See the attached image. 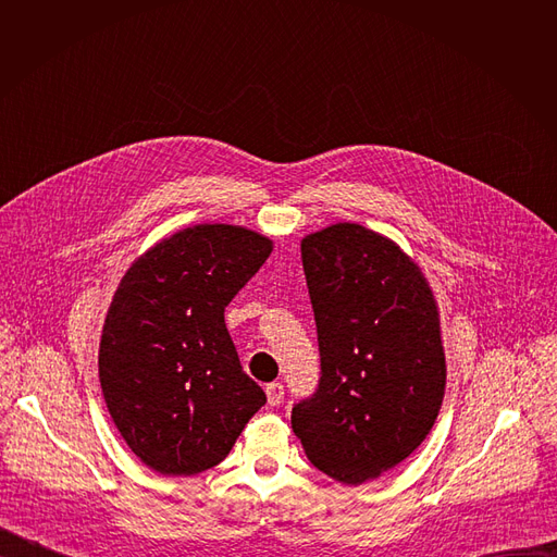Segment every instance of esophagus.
Here are the masks:
<instances>
[{"instance_id":"1","label":"esophagus","mask_w":557,"mask_h":557,"mask_svg":"<svg viewBox=\"0 0 557 557\" xmlns=\"http://www.w3.org/2000/svg\"><path fill=\"white\" fill-rule=\"evenodd\" d=\"M267 399H269V406H280L284 401V385L282 383H269L267 385Z\"/></svg>"}]
</instances>
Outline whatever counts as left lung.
I'll return each instance as SVG.
<instances>
[{"label":"left lung","instance_id":"left-lung-1","mask_svg":"<svg viewBox=\"0 0 557 557\" xmlns=\"http://www.w3.org/2000/svg\"><path fill=\"white\" fill-rule=\"evenodd\" d=\"M322 376L290 425L308 460L361 485L430 434L445 394L438 308L421 269L387 237L339 222L301 240Z\"/></svg>","mask_w":557,"mask_h":557}]
</instances>
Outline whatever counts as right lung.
Instances as JSON below:
<instances>
[{
    "label": "right lung",
    "mask_w": 557,
    "mask_h": 557,
    "mask_svg": "<svg viewBox=\"0 0 557 557\" xmlns=\"http://www.w3.org/2000/svg\"><path fill=\"white\" fill-rule=\"evenodd\" d=\"M271 251L269 237L245 226L196 224L123 275L99 381L114 425L149 469L194 475L218 465L267 404L237 359L224 308Z\"/></svg>",
    "instance_id": "add662e5"
}]
</instances>
